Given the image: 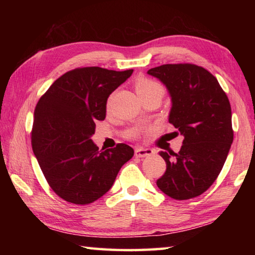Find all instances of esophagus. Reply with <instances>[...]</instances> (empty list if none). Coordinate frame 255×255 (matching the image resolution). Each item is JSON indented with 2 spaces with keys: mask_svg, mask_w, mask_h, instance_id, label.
Listing matches in <instances>:
<instances>
[{
  "mask_svg": "<svg viewBox=\"0 0 255 255\" xmlns=\"http://www.w3.org/2000/svg\"><path fill=\"white\" fill-rule=\"evenodd\" d=\"M154 154V150L150 148H144V147H137L135 148V156L136 157H146L150 156Z\"/></svg>",
  "mask_w": 255,
  "mask_h": 255,
  "instance_id": "esophagus-1",
  "label": "esophagus"
}]
</instances>
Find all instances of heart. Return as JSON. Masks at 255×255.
Returning a JSON list of instances; mask_svg holds the SVG:
<instances>
[{
    "mask_svg": "<svg viewBox=\"0 0 255 255\" xmlns=\"http://www.w3.org/2000/svg\"><path fill=\"white\" fill-rule=\"evenodd\" d=\"M135 89H136V92L138 94V97L143 98L144 96H146V94L153 92V91H155V90L162 89V86L159 85L157 82L141 77V79H138L136 81ZM133 132H135V131H133Z\"/></svg>",
    "mask_w": 255,
    "mask_h": 255,
    "instance_id": "heart-1",
    "label": "heart"
}]
</instances>
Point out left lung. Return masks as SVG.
Masks as SVG:
<instances>
[{
    "instance_id": "1",
    "label": "left lung",
    "mask_w": 255,
    "mask_h": 255,
    "mask_svg": "<svg viewBox=\"0 0 255 255\" xmlns=\"http://www.w3.org/2000/svg\"><path fill=\"white\" fill-rule=\"evenodd\" d=\"M147 73L169 90V123L184 137L179 153H159L166 171L156 184L175 200L191 199L209 189L227 158L234 138L230 100L217 79L195 64H165Z\"/></svg>"
}]
</instances>
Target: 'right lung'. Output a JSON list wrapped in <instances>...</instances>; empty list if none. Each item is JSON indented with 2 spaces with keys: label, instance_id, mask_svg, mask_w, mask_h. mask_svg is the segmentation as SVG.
<instances>
[{
  "label": "right lung",
  "instance_id": "add662e5",
  "mask_svg": "<svg viewBox=\"0 0 255 255\" xmlns=\"http://www.w3.org/2000/svg\"><path fill=\"white\" fill-rule=\"evenodd\" d=\"M133 70L91 66L58 77L38 101L31 130L32 150L49 187L74 205H89L109 191L133 156L126 144L100 150L91 136L106 118L107 100Z\"/></svg>",
  "mask_w": 255,
  "mask_h": 255
}]
</instances>
